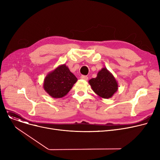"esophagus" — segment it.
<instances>
[{"label":"esophagus","mask_w":160,"mask_h":160,"mask_svg":"<svg viewBox=\"0 0 160 160\" xmlns=\"http://www.w3.org/2000/svg\"><path fill=\"white\" fill-rule=\"evenodd\" d=\"M80 78H81V79L84 80H88V77H87V76H84V75H82Z\"/></svg>","instance_id":"34e87169"}]
</instances>
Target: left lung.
Here are the masks:
<instances>
[{"label": "left lung", "instance_id": "8db88e82", "mask_svg": "<svg viewBox=\"0 0 160 160\" xmlns=\"http://www.w3.org/2000/svg\"><path fill=\"white\" fill-rule=\"evenodd\" d=\"M92 89L100 97L102 98H111L118 90V82L114 76L106 67L100 70L97 77L89 80Z\"/></svg>", "mask_w": 160, "mask_h": 160}]
</instances>
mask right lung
Instances as JSON below:
<instances>
[{
	"label": "right lung",
	"mask_w": 160,
	"mask_h": 160,
	"mask_svg": "<svg viewBox=\"0 0 160 160\" xmlns=\"http://www.w3.org/2000/svg\"><path fill=\"white\" fill-rule=\"evenodd\" d=\"M78 79L65 64L48 72L44 79L43 89L53 98H62L69 93Z\"/></svg>",
	"instance_id": "obj_1"
}]
</instances>
